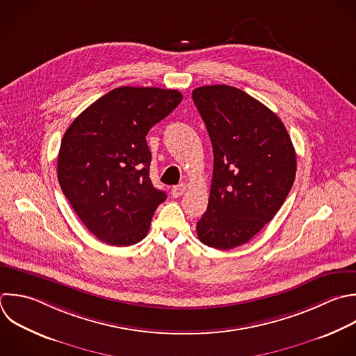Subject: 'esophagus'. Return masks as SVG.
I'll return each instance as SVG.
<instances>
[{
	"label": "esophagus",
	"mask_w": 356,
	"mask_h": 356,
	"mask_svg": "<svg viewBox=\"0 0 356 356\" xmlns=\"http://www.w3.org/2000/svg\"><path fill=\"white\" fill-rule=\"evenodd\" d=\"M185 189H186V185H185V184H179V185H177V186H172V188H171V196H172V197H179L181 195H184Z\"/></svg>",
	"instance_id": "34e87169"
}]
</instances>
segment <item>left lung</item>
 Instances as JSON below:
<instances>
[{
    "mask_svg": "<svg viewBox=\"0 0 356 356\" xmlns=\"http://www.w3.org/2000/svg\"><path fill=\"white\" fill-rule=\"evenodd\" d=\"M214 154L202 243L227 250L250 241L280 210L296 172V154L281 120L264 104L227 85L192 92Z\"/></svg>",
    "mask_w": 356,
    "mask_h": 356,
    "instance_id": "left-lung-1",
    "label": "left lung"
}]
</instances>
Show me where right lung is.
Listing matches in <instances>:
<instances>
[{"mask_svg":"<svg viewBox=\"0 0 356 356\" xmlns=\"http://www.w3.org/2000/svg\"><path fill=\"white\" fill-rule=\"evenodd\" d=\"M178 90L121 86L79 114L58 153L61 189L86 228L104 243L142 241L167 197L150 179L146 135L181 103Z\"/></svg>","mask_w":356,"mask_h":356,"instance_id":"add662e5","label":"right lung"}]
</instances>
